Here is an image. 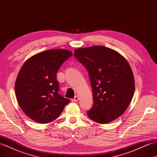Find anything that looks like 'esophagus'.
Segmentation results:
<instances>
[{"mask_svg": "<svg viewBox=\"0 0 157 157\" xmlns=\"http://www.w3.org/2000/svg\"><path fill=\"white\" fill-rule=\"evenodd\" d=\"M79 99V97H78V96H75V97L71 100V101H72V102H77V101H78Z\"/></svg>", "mask_w": 157, "mask_h": 157, "instance_id": "obj_1", "label": "esophagus"}]
</instances>
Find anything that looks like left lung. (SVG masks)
I'll list each match as a JSON object with an SVG mask.
<instances>
[{
  "label": "left lung",
  "mask_w": 157,
  "mask_h": 157,
  "mask_svg": "<svg viewBox=\"0 0 157 157\" xmlns=\"http://www.w3.org/2000/svg\"><path fill=\"white\" fill-rule=\"evenodd\" d=\"M74 56L87 70L92 88L89 117L98 123L118 118L128 107L135 90L128 61L114 50L102 46L75 49Z\"/></svg>",
  "instance_id": "8db88e82"
}]
</instances>
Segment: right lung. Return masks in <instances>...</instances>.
Wrapping results in <instances>:
<instances>
[{"mask_svg":"<svg viewBox=\"0 0 157 157\" xmlns=\"http://www.w3.org/2000/svg\"><path fill=\"white\" fill-rule=\"evenodd\" d=\"M72 55L65 49L48 50L32 56L20 69L15 86L17 99L25 115L34 121H54L70 102L58 93L56 73Z\"/></svg>","mask_w":157,"mask_h":157,"instance_id":"obj_1","label":"right lung"}]
</instances>
